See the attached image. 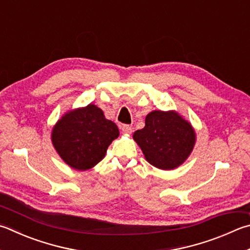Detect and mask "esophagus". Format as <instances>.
I'll return each instance as SVG.
<instances>
[{
    "label": "esophagus",
    "instance_id": "34e87169",
    "mask_svg": "<svg viewBox=\"0 0 250 250\" xmlns=\"http://www.w3.org/2000/svg\"><path fill=\"white\" fill-rule=\"evenodd\" d=\"M121 130H122V133L125 134H130L132 133V126L129 125H124L121 126Z\"/></svg>",
    "mask_w": 250,
    "mask_h": 250
}]
</instances>
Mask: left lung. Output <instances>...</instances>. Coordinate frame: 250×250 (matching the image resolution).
Returning <instances> with one entry per match:
<instances>
[{"label":"left lung","mask_w":250,"mask_h":250,"mask_svg":"<svg viewBox=\"0 0 250 250\" xmlns=\"http://www.w3.org/2000/svg\"><path fill=\"white\" fill-rule=\"evenodd\" d=\"M196 131L176 110H153L145 117V126L133 133L149 164L158 169H175L187 161L196 144Z\"/></svg>","instance_id":"8db88e82"}]
</instances>
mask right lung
I'll return each instance as SVG.
<instances>
[{
    "label": "right lung",
    "instance_id": "right-lung-1",
    "mask_svg": "<svg viewBox=\"0 0 250 250\" xmlns=\"http://www.w3.org/2000/svg\"><path fill=\"white\" fill-rule=\"evenodd\" d=\"M118 137L119 129L115 122L106 119L104 111L94 104L66 111L51 131L54 149L76 170L97 165Z\"/></svg>",
    "mask_w": 250,
    "mask_h": 250
}]
</instances>
